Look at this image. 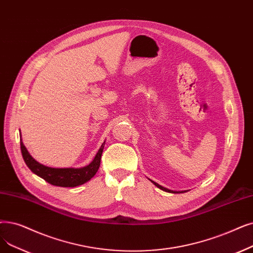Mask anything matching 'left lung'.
I'll return each mask as SVG.
<instances>
[{
    "label": "left lung",
    "mask_w": 253,
    "mask_h": 253,
    "mask_svg": "<svg viewBox=\"0 0 253 253\" xmlns=\"http://www.w3.org/2000/svg\"><path fill=\"white\" fill-rule=\"evenodd\" d=\"M152 183L155 184V186H157V187H158L159 189H161V190H163V191H167V192H175V191L169 190V189H168V188H164V187H162V186H160L159 184H157V183H155V182H153V181H152Z\"/></svg>",
    "instance_id": "obj_1"
}]
</instances>
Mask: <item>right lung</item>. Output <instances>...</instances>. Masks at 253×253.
I'll return each instance as SVG.
<instances>
[{
	"label": "right lung",
	"instance_id": "obj_1",
	"mask_svg": "<svg viewBox=\"0 0 253 253\" xmlns=\"http://www.w3.org/2000/svg\"><path fill=\"white\" fill-rule=\"evenodd\" d=\"M104 144L105 141L89 166L82 169H52L43 166V164H40L30 155L21 140L20 150L21 155H23L28 168L35 174L39 175L40 178L45 180L51 185L60 186V187H76V186L91 180L98 169H99Z\"/></svg>",
	"mask_w": 253,
	"mask_h": 253
}]
</instances>
